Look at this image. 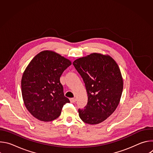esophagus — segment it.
I'll return each instance as SVG.
<instances>
[{
    "label": "esophagus",
    "instance_id": "34e87169",
    "mask_svg": "<svg viewBox=\"0 0 153 153\" xmlns=\"http://www.w3.org/2000/svg\"><path fill=\"white\" fill-rule=\"evenodd\" d=\"M70 102L71 103H74L76 102V98H71L70 99Z\"/></svg>",
    "mask_w": 153,
    "mask_h": 153
}]
</instances>
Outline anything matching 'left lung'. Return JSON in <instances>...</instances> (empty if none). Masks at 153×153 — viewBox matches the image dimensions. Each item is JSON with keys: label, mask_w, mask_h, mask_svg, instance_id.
<instances>
[{"label": "left lung", "mask_w": 153, "mask_h": 153, "mask_svg": "<svg viewBox=\"0 0 153 153\" xmlns=\"http://www.w3.org/2000/svg\"><path fill=\"white\" fill-rule=\"evenodd\" d=\"M73 65L88 95V103L84 109H79V116L86 123H100L114 113L120 102L123 87L120 68L110 56L97 53L75 60Z\"/></svg>", "instance_id": "8db88e82"}]
</instances>
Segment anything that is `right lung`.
<instances>
[{
    "label": "right lung",
    "mask_w": 153,
    "mask_h": 153,
    "mask_svg": "<svg viewBox=\"0 0 153 153\" xmlns=\"http://www.w3.org/2000/svg\"><path fill=\"white\" fill-rule=\"evenodd\" d=\"M71 61L51 50L36 55L21 80L22 95L28 111L43 122L57 119L70 100L64 96L60 77Z\"/></svg>",
    "instance_id": "1"
}]
</instances>
